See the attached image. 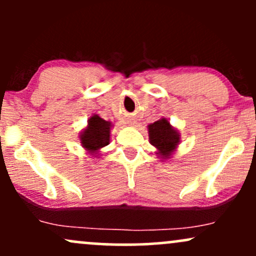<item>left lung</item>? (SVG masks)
Masks as SVG:
<instances>
[{
	"instance_id": "1",
	"label": "left lung",
	"mask_w": 256,
	"mask_h": 256,
	"mask_svg": "<svg viewBox=\"0 0 256 256\" xmlns=\"http://www.w3.org/2000/svg\"><path fill=\"white\" fill-rule=\"evenodd\" d=\"M148 134L149 142L156 148V154L162 160L171 158L180 142V134L166 118H161L158 122L149 124Z\"/></svg>"
}]
</instances>
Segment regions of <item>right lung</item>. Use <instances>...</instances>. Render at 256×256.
Returning a JSON list of instances; mask_svg holds the SVG:
<instances>
[{"instance_id":"1","label":"right lung","mask_w":256,"mask_h":256,"mask_svg":"<svg viewBox=\"0 0 256 256\" xmlns=\"http://www.w3.org/2000/svg\"><path fill=\"white\" fill-rule=\"evenodd\" d=\"M112 128L113 125L110 122H106L98 114H92L88 120V125L79 134L82 146L90 155L96 156L104 146L110 144Z\"/></svg>"}]
</instances>
